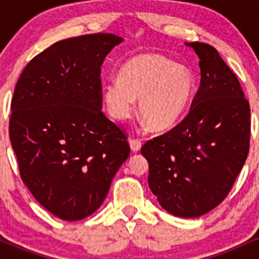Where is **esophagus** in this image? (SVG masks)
I'll return each instance as SVG.
<instances>
[{"mask_svg": "<svg viewBox=\"0 0 259 259\" xmlns=\"http://www.w3.org/2000/svg\"><path fill=\"white\" fill-rule=\"evenodd\" d=\"M129 145L130 148H132L133 152H139L140 148H141V141L139 139H130L129 140Z\"/></svg>", "mask_w": 259, "mask_h": 259, "instance_id": "obj_1", "label": "esophagus"}]
</instances>
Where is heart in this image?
Listing matches in <instances>:
<instances>
[{
  "mask_svg": "<svg viewBox=\"0 0 259 259\" xmlns=\"http://www.w3.org/2000/svg\"><path fill=\"white\" fill-rule=\"evenodd\" d=\"M195 76L185 65L157 53L136 56L121 67L118 79L103 86L102 99L113 119L124 121L139 113L153 130L171 127L189 108L195 94Z\"/></svg>",
  "mask_w": 259,
  "mask_h": 259,
  "instance_id": "obj_1",
  "label": "heart"
}]
</instances>
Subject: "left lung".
Returning <instances> with one entry per match:
<instances>
[{
    "mask_svg": "<svg viewBox=\"0 0 259 259\" xmlns=\"http://www.w3.org/2000/svg\"><path fill=\"white\" fill-rule=\"evenodd\" d=\"M201 82L183 120L141 148L148 185L170 214L196 218L227 197L249 150V103L236 75L213 46L190 42Z\"/></svg>",
    "mask_w": 259,
    "mask_h": 259,
    "instance_id": "1",
    "label": "left lung"
}]
</instances>
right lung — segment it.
I'll return each mask as SVG.
<instances>
[{
  "mask_svg": "<svg viewBox=\"0 0 259 259\" xmlns=\"http://www.w3.org/2000/svg\"><path fill=\"white\" fill-rule=\"evenodd\" d=\"M121 41L103 32L58 41L26 64L14 89L10 139L20 178L63 221L99 209L130 154L125 134L101 111V67Z\"/></svg>",
  "mask_w": 259,
  "mask_h": 259,
  "instance_id": "add662e5",
  "label": "right lung"
}]
</instances>
